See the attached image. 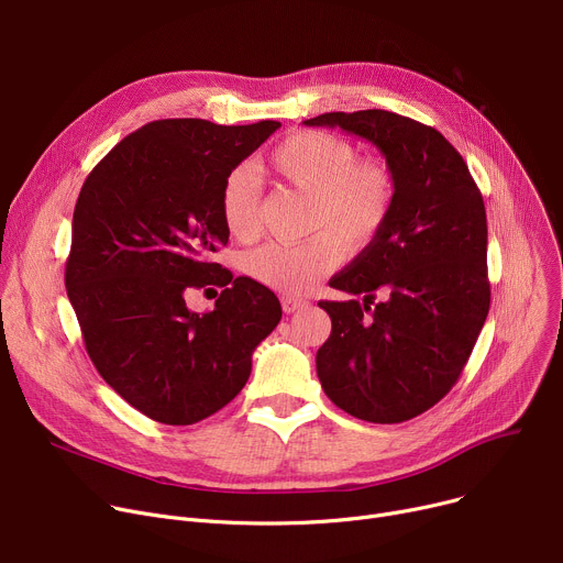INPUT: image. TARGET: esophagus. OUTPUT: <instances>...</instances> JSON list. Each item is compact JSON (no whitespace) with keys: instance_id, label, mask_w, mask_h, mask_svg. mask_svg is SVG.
<instances>
[{"instance_id":"obj_1","label":"esophagus","mask_w":563,"mask_h":563,"mask_svg":"<svg viewBox=\"0 0 563 563\" xmlns=\"http://www.w3.org/2000/svg\"><path fill=\"white\" fill-rule=\"evenodd\" d=\"M280 303H283V310H285L287 314L308 308V301H306V298H298V296H283V301H280Z\"/></svg>"}]
</instances>
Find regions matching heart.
Wrapping results in <instances>:
<instances>
[{"mask_svg": "<svg viewBox=\"0 0 563 563\" xmlns=\"http://www.w3.org/2000/svg\"><path fill=\"white\" fill-rule=\"evenodd\" d=\"M267 169L283 183L310 195L303 242H269L244 255V274L287 296L308 291L346 257L360 253L385 231L391 217L396 180L380 158H357L351 140L319 129L285 135L267 156ZM227 231L242 242L260 233V183L251 167L227 174L219 192Z\"/></svg>", "mask_w": 563, "mask_h": 563, "instance_id": "obj_1", "label": "heart"}]
</instances>
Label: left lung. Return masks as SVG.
<instances>
[{
  "label": "left lung",
  "instance_id": "left-lung-1",
  "mask_svg": "<svg viewBox=\"0 0 563 563\" xmlns=\"http://www.w3.org/2000/svg\"><path fill=\"white\" fill-rule=\"evenodd\" d=\"M306 124L373 142L396 180L385 231L330 280L362 301H319L332 330L317 376L355 419L409 421L453 389L489 314L482 195L457 148L417 120L373 108Z\"/></svg>",
  "mask_w": 563,
  "mask_h": 563
}]
</instances>
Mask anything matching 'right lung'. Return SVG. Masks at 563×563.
<instances>
[{"label":"right lung","mask_w":563,"mask_h":563,"mask_svg":"<svg viewBox=\"0 0 563 563\" xmlns=\"http://www.w3.org/2000/svg\"><path fill=\"white\" fill-rule=\"evenodd\" d=\"M278 126L158 120L112 146L81 187L69 303L99 376L158 423L192 426L229 405L283 317L272 289L214 262L229 242L221 183ZM210 286L222 287L210 313L186 308Z\"/></svg>","instance_id":"obj_1"}]
</instances>
